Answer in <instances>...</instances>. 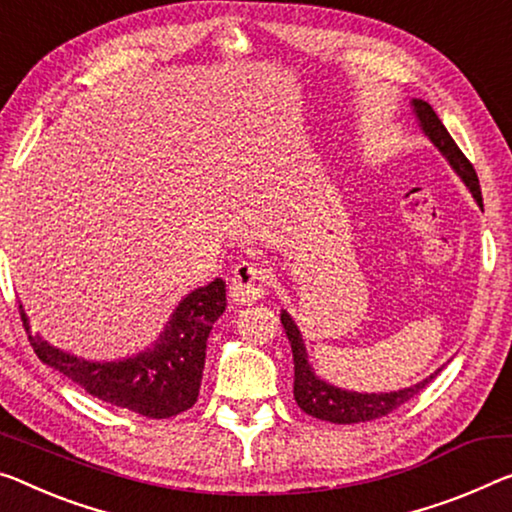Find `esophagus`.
<instances>
[{
  "label": "esophagus",
  "instance_id": "1",
  "mask_svg": "<svg viewBox=\"0 0 512 512\" xmlns=\"http://www.w3.org/2000/svg\"><path fill=\"white\" fill-rule=\"evenodd\" d=\"M272 272L265 265L254 261H242L231 272V300L235 304H254L267 293Z\"/></svg>",
  "mask_w": 512,
  "mask_h": 512
}]
</instances>
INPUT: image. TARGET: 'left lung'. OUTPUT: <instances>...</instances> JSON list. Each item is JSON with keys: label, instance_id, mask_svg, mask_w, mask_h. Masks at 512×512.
<instances>
[{"label": "left lung", "instance_id": "8db88e82", "mask_svg": "<svg viewBox=\"0 0 512 512\" xmlns=\"http://www.w3.org/2000/svg\"><path fill=\"white\" fill-rule=\"evenodd\" d=\"M412 109L416 119H419L421 130L426 132V137L439 148V153L446 157L455 174H458L462 178V183L467 185V190L471 192V196H474L478 206L483 208L481 185H478L474 164L467 160L465 153H462L458 144L453 141V137L448 135V130L444 128V123L439 121L435 109H432L426 100H416V98L412 100ZM281 325L286 329L290 348H293V364H295L293 393H295L297 405L302 407V412H306L309 416H316L320 421L361 423V421L380 419V416H387L389 412L398 410L400 405L414 398L421 389H426L432 377L439 373L435 371L423 382H416L414 387L391 391V393H357V391L338 389L334 384L320 380V377L313 373L300 329H297L295 320L290 318L286 311H281Z\"/></svg>", "mask_w": 512, "mask_h": 512}]
</instances>
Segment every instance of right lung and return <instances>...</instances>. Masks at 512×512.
Segmentation results:
<instances>
[{
  "label": "right lung",
  "instance_id": "1",
  "mask_svg": "<svg viewBox=\"0 0 512 512\" xmlns=\"http://www.w3.org/2000/svg\"><path fill=\"white\" fill-rule=\"evenodd\" d=\"M226 309V283L210 281L180 300L153 348L121 361H86L54 348L29 332L27 313L20 316L29 343L43 364L64 373L102 403L125 407L146 419H169L190 410L199 398L206 343L215 320Z\"/></svg>",
  "mask_w": 512,
  "mask_h": 512
}]
</instances>
